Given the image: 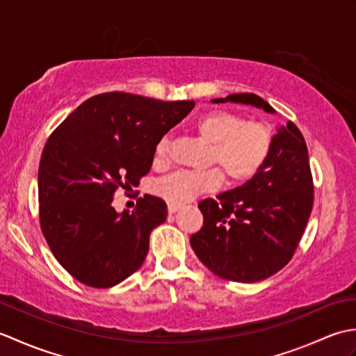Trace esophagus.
Returning <instances> with one entry per match:
<instances>
[{
  "label": "esophagus",
  "mask_w": 356,
  "mask_h": 356,
  "mask_svg": "<svg viewBox=\"0 0 356 356\" xmlns=\"http://www.w3.org/2000/svg\"><path fill=\"white\" fill-rule=\"evenodd\" d=\"M179 209H180V205H177V203H168V213L170 214H174Z\"/></svg>",
  "instance_id": "esophagus-1"
}]
</instances>
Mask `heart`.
I'll return each instance as SVG.
<instances>
[{
    "mask_svg": "<svg viewBox=\"0 0 356 356\" xmlns=\"http://www.w3.org/2000/svg\"><path fill=\"white\" fill-rule=\"evenodd\" d=\"M194 130L211 145L209 162L222 166L231 182L252 179L266 162L272 145V133L260 122H245L236 113L209 110L194 122ZM168 140L157 143L154 161H166ZM223 182L218 168L207 171H179L159 180L156 193L171 203H186L202 193L214 191Z\"/></svg>",
    "mask_w": 356,
    "mask_h": 356,
    "instance_id": "heart-1",
    "label": "heart"
}]
</instances>
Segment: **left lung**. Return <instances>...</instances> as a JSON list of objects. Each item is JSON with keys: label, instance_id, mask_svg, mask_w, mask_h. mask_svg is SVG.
Wrapping results in <instances>:
<instances>
[{"label": "left lung", "instance_id": "left-lung-1", "mask_svg": "<svg viewBox=\"0 0 356 356\" xmlns=\"http://www.w3.org/2000/svg\"><path fill=\"white\" fill-rule=\"evenodd\" d=\"M236 102L275 113L254 93ZM314 205V184L303 134L293 122L277 130L266 162L246 184L199 203L203 226L190 238L195 255L216 275L254 283L283 269L297 249Z\"/></svg>", "mask_w": 356, "mask_h": 356}]
</instances>
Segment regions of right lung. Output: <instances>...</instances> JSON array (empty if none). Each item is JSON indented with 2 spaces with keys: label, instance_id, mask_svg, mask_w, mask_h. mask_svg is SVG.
<instances>
[{
  "label": "right lung",
  "instance_id": "obj_1",
  "mask_svg": "<svg viewBox=\"0 0 356 356\" xmlns=\"http://www.w3.org/2000/svg\"><path fill=\"white\" fill-rule=\"evenodd\" d=\"M194 107L111 92L82 102L51 133L38 170L40 223L55 259L78 282L111 287L138 270L166 203L145 194L116 213L113 194L148 174L157 143Z\"/></svg>",
  "mask_w": 356,
  "mask_h": 356
}]
</instances>
